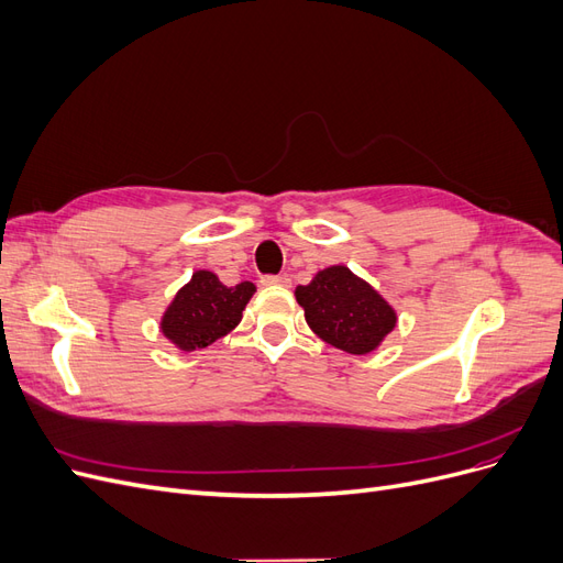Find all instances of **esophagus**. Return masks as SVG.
<instances>
[{"instance_id": "34e87169", "label": "esophagus", "mask_w": 563, "mask_h": 563, "mask_svg": "<svg viewBox=\"0 0 563 563\" xmlns=\"http://www.w3.org/2000/svg\"><path fill=\"white\" fill-rule=\"evenodd\" d=\"M261 284L263 286H288V284H291V277H288V275H265L261 279Z\"/></svg>"}]
</instances>
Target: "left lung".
Returning a JSON list of instances; mask_svg holds the SVG:
<instances>
[{"instance_id":"8db88e82","label":"left lung","mask_w":563,"mask_h":563,"mask_svg":"<svg viewBox=\"0 0 563 563\" xmlns=\"http://www.w3.org/2000/svg\"><path fill=\"white\" fill-rule=\"evenodd\" d=\"M296 300L310 329L350 354L373 352L397 323L387 300L345 265L321 269L308 286L296 288Z\"/></svg>"}]
</instances>
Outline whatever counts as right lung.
<instances>
[{"mask_svg":"<svg viewBox=\"0 0 563 563\" xmlns=\"http://www.w3.org/2000/svg\"><path fill=\"white\" fill-rule=\"evenodd\" d=\"M253 294L251 282L225 286L213 272L199 269L168 305L162 317V333L185 352L207 347L242 321Z\"/></svg>","mask_w":563,"mask_h":563,"instance_id":"add662e5","label":"right lung"}]
</instances>
